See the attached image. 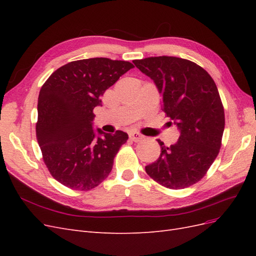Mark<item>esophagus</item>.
<instances>
[{"mask_svg": "<svg viewBox=\"0 0 256 256\" xmlns=\"http://www.w3.org/2000/svg\"><path fill=\"white\" fill-rule=\"evenodd\" d=\"M129 136H130V138L131 140H132L134 142H138L140 140H142V134H140L138 132H131L130 134H129Z\"/></svg>", "mask_w": 256, "mask_h": 256, "instance_id": "esophagus-1", "label": "esophagus"}]
</instances>
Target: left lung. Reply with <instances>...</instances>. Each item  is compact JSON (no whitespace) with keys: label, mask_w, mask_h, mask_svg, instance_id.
Returning <instances> with one entry per match:
<instances>
[{"label":"left lung","mask_w":256,"mask_h":256,"mask_svg":"<svg viewBox=\"0 0 256 256\" xmlns=\"http://www.w3.org/2000/svg\"><path fill=\"white\" fill-rule=\"evenodd\" d=\"M134 64L154 80L162 110L180 131L170 147L158 140L160 156L145 171L166 188L190 187L205 176L220 152L226 118L216 85L204 68L189 60L154 56Z\"/></svg>","instance_id":"1"}]
</instances>
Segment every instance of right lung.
Returning <instances> with one entry per match:
<instances>
[{
  "instance_id": "1",
  "label": "right lung",
  "mask_w": 256,
  "mask_h": 256,
  "mask_svg": "<svg viewBox=\"0 0 256 256\" xmlns=\"http://www.w3.org/2000/svg\"><path fill=\"white\" fill-rule=\"evenodd\" d=\"M134 66L126 60L94 58L70 62L54 72L38 97L36 138L54 180L72 190L97 187L112 171L115 154L128 140L92 130L94 108L104 92Z\"/></svg>"
}]
</instances>
